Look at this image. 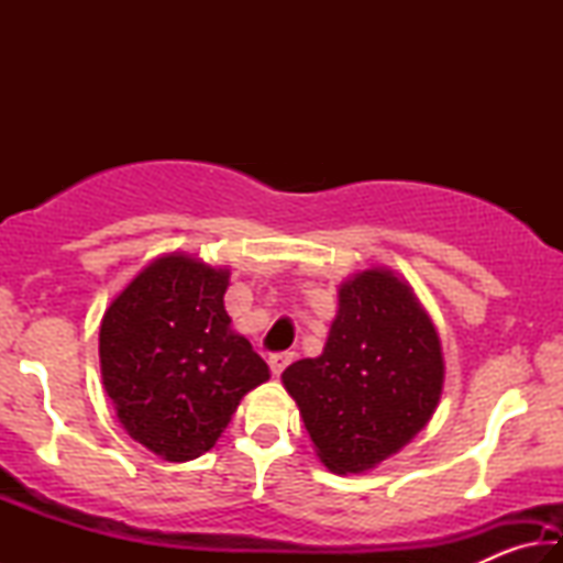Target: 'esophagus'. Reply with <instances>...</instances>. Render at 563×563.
<instances>
[{
	"instance_id": "34e87169",
	"label": "esophagus",
	"mask_w": 563,
	"mask_h": 563,
	"mask_svg": "<svg viewBox=\"0 0 563 563\" xmlns=\"http://www.w3.org/2000/svg\"><path fill=\"white\" fill-rule=\"evenodd\" d=\"M292 362V355L290 352H275V355H271V360H268V365H271V373H273V377H278L285 367H288Z\"/></svg>"
}]
</instances>
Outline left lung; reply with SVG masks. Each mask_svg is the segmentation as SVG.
Here are the masks:
<instances>
[{"label": "left lung", "instance_id": "1", "mask_svg": "<svg viewBox=\"0 0 563 563\" xmlns=\"http://www.w3.org/2000/svg\"><path fill=\"white\" fill-rule=\"evenodd\" d=\"M280 379L320 462L365 474L432 419L444 387L442 342L412 285L375 265L340 283L325 347Z\"/></svg>", "mask_w": 563, "mask_h": 563}]
</instances>
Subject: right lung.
<instances>
[{
	"label": "right lung",
	"mask_w": 563,
	"mask_h": 563,
	"mask_svg": "<svg viewBox=\"0 0 563 563\" xmlns=\"http://www.w3.org/2000/svg\"><path fill=\"white\" fill-rule=\"evenodd\" d=\"M225 265L164 253L109 302L99 330L103 389L133 442L166 462L211 450L241 399L271 377L231 328Z\"/></svg>",
	"instance_id": "add662e5"
}]
</instances>
